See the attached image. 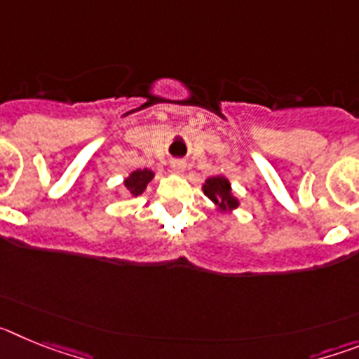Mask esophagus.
I'll use <instances>...</instances> for the list:
<instances>
[{"label":"esophagus","mask_w":359,"mask_h":359,"mask_svg":"<svg viewBox=\"0 0 359 359\" xmlns=\"http://www.w3.org/2000/svg\"><path fill=\"white\" fill-rule=\"evenodd\" d=\"M170 169H172L174 172H177V174H183V172H185V169H187V163L183 160H172V161H170Z\"/></svg>","instance_id":"34e87169"}]
</instances>
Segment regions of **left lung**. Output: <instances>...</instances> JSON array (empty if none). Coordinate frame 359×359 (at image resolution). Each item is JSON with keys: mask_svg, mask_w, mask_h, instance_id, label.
Returning a JSON list of instances; mask_svg holds the SVG:
<instances>
[{"mask_svg": "<svg viewBox=\"0 0 359 359\" xmlns=\"http://www.w3.org/2000/svg\"><path fill=\"white\" fill-rule=\"evenodd\" d=\"M201 189L203 194L210 199L215 210L221 212V214H230L236 208H239V198L233 194L230 180L226 176H223V174L207 177Z\"/></svg>", "mask_w": 359, "mask_h": 359, "instance_id": "8db88e82", "label": "left lung"}]
</instances>
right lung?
Masks as SVG:
<instances>
[{
	"label": "right lung",
	"mask_w": 359,
	"mask_h": 359,
	"mask_svg": "<svg viewBox=\"0 0 359 359\" xmlns=\"http://www.w3.org/2000/svg\"><path fill=\"white\" fill-rule=\"evenodd\" d=\"M152 177H154V170L136 169L123 180V187H126V190H128L131 198H136V196L144 194Z\"/></svg>",
	"instance_id": "add662e5"
}]
</instances>
